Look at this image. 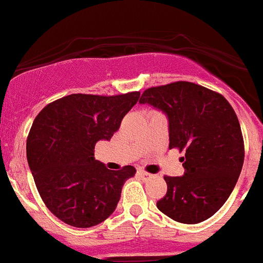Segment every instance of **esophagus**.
Returning a JSON list of instances; mask_svg holds the SVG:
<instances>
[{
    "mask_svg": "<svg viewBox=\"0 0 263 263\" xmlns=\"http://www.w3.org/2000/svg\"><path fill=\"white\" fill-rule=\"evenodd\" d=\"M139 176L141 179H144V180H145V179H149V178H152V175L149 173H146V171H143V170H140L139 171Z\"/></svg>",
    "mask_w": 263,
    "mask_h": 263,
    "instance_id": "1",
    "label": "esophagus"
}]
</instances>
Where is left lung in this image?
<instances>
[{
  "instance_id": "1",
  "label": "left lung",
  "mask_w": 263,
  "mask_h": 263,
  "mask_svg": "<svg viewBox=\"0 0 263 263\" xmlns=\"http://www.w3.org/2000/svg\"><path fill=\"white\" fill-rule=\"evenodd\" d=\"M168 118V148L184 152L183 176L165 175L167 192L157 208L171 219L196 224L227 201L244 163V139L236 112L220 93L191 82H174L144 90Z\"/></svg>"
}]
</instances>
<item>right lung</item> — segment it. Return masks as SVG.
Wrapping results in <instances>:
<instances>
[{"instance_id": "1", "label": "right lung", "mask_w": 263, "mask_h": 263, "mask_svg": "<svg viewBox=\"0 0 263 263\" xmlns=\"http://www.w3.org/2000/svg\"><path fill=\"white\" fill-rule=\"evenodd\" d=\"M140 92L117 96L75 93L46 105L27 137V161L40 197L58 219L88 228L118 205L134 166L109 170L95 159V145L110 140Z\"/></svg>"}]
</instances>
